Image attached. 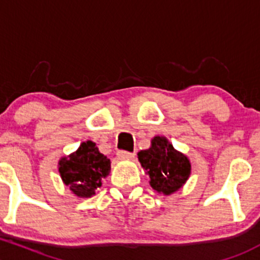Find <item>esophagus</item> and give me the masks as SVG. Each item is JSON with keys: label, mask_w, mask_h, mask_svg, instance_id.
<instances>
[{"label": "esophagus", "mask_w": 260, "mask_h": 260, "mask_svg": "<svg viewBox=\"0 0 260 260\" xmlns=\"http://www.w3.org/2000/svg\"><path fill=\"white\" fill-rule=\"evenodd\" d=\"M134 156H135V154H133V152H127V151H121L119 152V155H117V157H119L120 160H131L134 159Z\"/></svg>", "instance_id": "1"}]
</instances>
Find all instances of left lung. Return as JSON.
Here are the masks:
<instances>
[{
  "label": "left lung",
  "instance_id": "1",
  "mask_svg": "<svg viewBox=\"0 0 260 260\" xmlns=\"http://www.w3.org/2000/svg\"><path fill=\"white\" fill-rule=\"evenodd\" d=\"M138 159L150 186L162 195H171L183 188L191 173L189 157L178 151L165 136H154L149 149L141 150Z\"/></svg>",
  "mask_w": 260,
  "mask_h": 260
}]
</instances>
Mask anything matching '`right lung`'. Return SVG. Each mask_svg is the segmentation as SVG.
<instances>
[{
    "label": "right lung",
    "instance_id": "1",
    "mask_svg": "<svg viewBox=\"0 0 260 260\" xmlns=\"http://www.w3.org/2000/svg\"><path fill=\"white\" fill-rule=\"evenodd\" d=\"M110 159L99 151L93 141L81 143L76 151L58 160V173L63 184L77 198L87 199L103 185V179L110 174Z\"/></svg>",
    "mask_w": 260,
    "mask_h": 260
}]
</instances>
